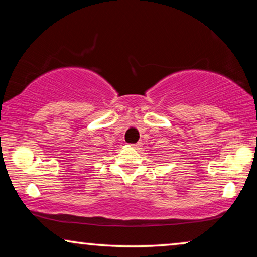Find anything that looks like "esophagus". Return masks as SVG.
<instances>
[{"mask_svg": "<svg viewBox=\"0 0 257 257\" xmlns=\"http://www.w3.org/2000/svg\"><path fill=\"white\" fill-rule=\"evenodd\" d=\"M142 146V144L140 143H137V144H132L131 147H133V149H139V147Z\"/></svg>", "mask_w": 257, "mask_h": 257, "instance_id": "1", "label": "esophagus"}]
</instances>
